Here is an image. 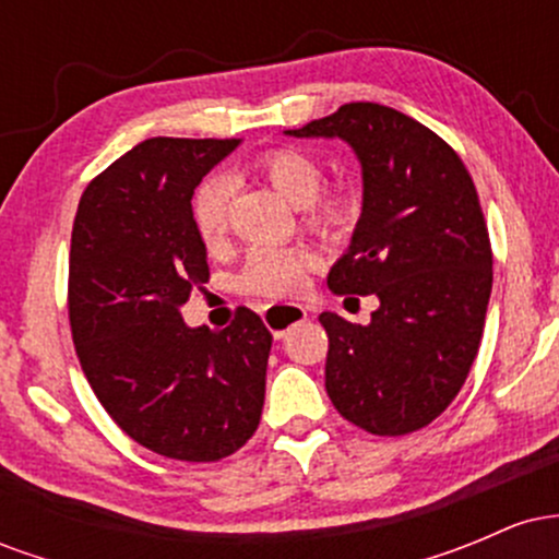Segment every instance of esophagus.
<instances>
[{
  "label": "esophagus",
  "instance_id": "esophagus-1",
  "mask_svg": "<svg viewBox=\"0 0 559 559\" xmlns=\"http://www.w3.org/2000/svg\"><path fill=\"white\" fill-rule=\"evenodd\" d=\"M307 318H310V310L301 305H292V301H284V305H267L265 310H262V320H265V325L275 333V336H284L292 325H297Z\"/></svg>",
  "mask_w": 559,
  "mask_h": 559
}]
</instances>
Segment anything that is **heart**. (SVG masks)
Segmentation results:
<instances>
[{
    "label": "heart",
    "instance_id": "b5f03b06",
    "mask_svg": "<svg viewBox=\"0 0 559 559\" xmlns=\"http://www.w3.org/2000/svg\"><path fill=\"white\" fill-rule=\"evenodd\" d=\"M254 170L278 191L281 197L305 210V223L318 234H338L349 221V202L342 194L323 189V168L316 157L299 150H273L254 159ZM228 199L230 183L226 178H210L199 186L191 215L194 228L207 247L223 241L228 228ZM310 254L299 249H260L249 258L241 273V288L262 297H281L292 294L305 284L310 271Z\"/></svg>",
    "mask_w": 559,
    "mask_h": 559
}]
</instances>
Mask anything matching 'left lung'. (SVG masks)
Listing matches in <instances>:
<instances>
[{
	"label": "left lung",
	"instance_id": "obj_1",
	"mask_svg": "<svg viewBox=\"0 0 559 559\" xmlns=\"http://www.w3.org/2000/svg\"><path fill=\"white\" fill-rule=\"evenodd\" d=\"M284 133L342 139L362 168V213L329 288L376 294L378 310L368 325L320 316L325 391L362 431H418L463 389L484 336L491 243L471 173L431 128L376 102Z\"/></svg>",
	"mask_w": 559,
	"mask_h": 559
}]
</instances>
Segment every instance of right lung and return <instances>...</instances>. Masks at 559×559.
Here are the masks:
<instances>
[{"instance_id":"1","label":"right lung","mask_w":559,"mask_h":559,"mask_svg":"<svg viewBox=\"0 0 559 559\" xmlns=\"http://www.w3.org/2000/svg\"><path fill=\"white\" fill-rule=\"evenodd\" d=\"M239 139H146L83 191L68 310L96 400L141 447L186 463L228 457L258 431L273 336L241 307L223 331L183 323L210 278L191 197Z\"/></svg>"}]
</instances>
